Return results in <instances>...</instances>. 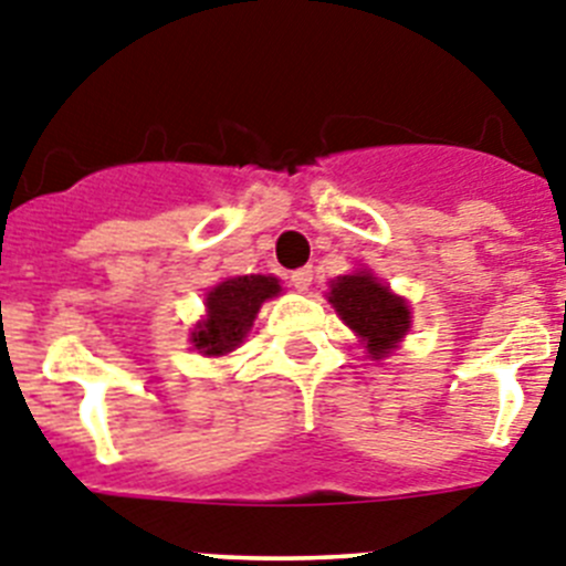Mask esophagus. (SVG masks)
Masks as SVG:
<instances>
[{
  "instance_id": "obj_1",
  "label": "esophagus",
  "mask_w": 566,
  "mask_h": 566,
  "mask_svg": "<svg viewBox=\"0 0 566 566\" xmlns=\"http://www.w3.org/2000/svg\"><path fill=\"white\" fill-rule=\"evenodd\" d=\"M312 280H314V269L312 266L292 272V286L297 289V292H306V289L312 286Z\"/></svg>"
}]
</instances>
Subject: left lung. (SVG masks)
<instances>
[{
    "label": "left lung",
    "instance_id": "8db88e82",
    "mask_svg": "<svg viewBox=\"0 0 566 566\" xmlns=\"http://www.w3.org/2000/svg\"><path fill=\"white\" fill-rule=\"evenodd\" d=\"M328 303L345 326L357 334L371 359L388 357L411 328L408 300L394 294L368 269L332 280Z\"/></svg>",
    "mask_w": 566,
    "mask_h": 566
}]
</instances>
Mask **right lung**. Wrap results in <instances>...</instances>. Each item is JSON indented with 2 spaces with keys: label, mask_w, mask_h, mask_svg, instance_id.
Returning a JSON list of instances; mask_svg holds the SVG:
<instances>
[{
  "label": "right lung",
  "mask_w": 566,
  "mask_h": 566,
  "mask_svg": "<svg viewBox=\"0 0 566 566\" xmlns=\"http://www.w3.org/2000/svg\"><path fill=\"white\" fill-rule=\"evenodd\" d=\"M280 292V280L272 274H240L221 280L207 294V317L192 328L189 343L203 357H223L234 352L252 332L260 306Z\"/></svg>",
  "instance_id": "right-lung-1"
}]
</instances>
